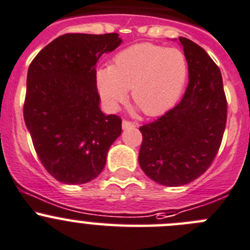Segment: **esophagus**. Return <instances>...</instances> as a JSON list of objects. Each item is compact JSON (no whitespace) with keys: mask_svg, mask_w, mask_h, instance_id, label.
<instances>
[{"mask_svg":"<svg viewBox=\"0 0 250 250\" xmlns=\"http://www.w3.org/2000/svg\"><path fill=\"white\" fill-rule=\"evenodd\" d=\"M136 123L134 122H130V121H127V120H123L122 121V128L123 129H127V128H133L136 127Z\"/></svg>","mask_w":250,"mask_h":250,"instance_id":"obj_1","label":"esophagus"}]
</instances>
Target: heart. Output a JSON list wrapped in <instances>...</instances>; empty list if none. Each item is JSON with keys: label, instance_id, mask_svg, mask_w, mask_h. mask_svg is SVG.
Segmentation results:
<instances>
[{"label": "heart", "instance_id": "1", "mask_svg": "<svg viewBox=\"0 0 250 250\" xmlns=\"http://www.w3.org/2000/svg\"><path fill=\"white\" fill-rule=\"evenodd\" d=\"M188 65L179 49L142 43L120 51L109 67L96 72V85L108 109H117L130 90L132 101L146 114L158 116L180 99Z\"/></svg>", "mask_w": 250, "mask_h": 250}]
</instances>
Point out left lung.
Masks as SVG:
<instances>
[{
  "label": "left lung",
  "instance_id": "8db88e82",
  "mask_svg": "<svg viewBox=\"0 0 250 250\" xmlns=\"http://www.w3.org/2000/svg\"><path fill=\"white\" fill-rule=\"evenodd\" d=\"M179 41L188 65L185 95L162 117L139 127V165L148 178L165 186L186 185L211 167L227 122L220 67L192 41Z\"/></svg>",
  "mask_w": 250,
  "mask_h": 250
}]
</instances>
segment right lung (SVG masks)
I'll return each mask as SVG.
<instances>
[{
	"label": "right lung",
	"mask_w": 250,
	"mask_h": 250,
	"mask_svg": "<svg viewBox=\"0 0 250 250\" xmlns=\"http://www.w3.org/2000/svg\"><path fill=\"white\" fill-rule=\"evenodd\" d=\"M121 43L117 33H67L30 62L24 122L39 160L60 183L78 185L97 178L121 136V117L100 109L95 67Z\"/></svg>",
	"instance_id": "right-lung-1"
}]
</instances>
